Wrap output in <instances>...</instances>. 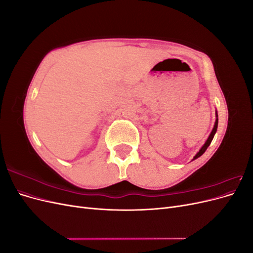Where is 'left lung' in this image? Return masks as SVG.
I'll list each match as a JSON object with an SVG mask.
<instances>
[{
  "label": "left lung",
  "mask_w": 253,
  "mask_h": 253,
  "mask_svg": "<svg viewBox=\"0 0 253 253\" xmlns=\"http://www.w3.org/2000/svg\"><path fill=\"white\" fill-rule=\"evenodd\" d=\"M215 117H216L215 124H214V126H213L212 131H211V133H210V135H209V137H208V139L206 140V142L204 143V145L201 148V150L196 153V155L193 157L192 160H194V159H196V158H198V157H201V156L204 154V153L206 152L207 148H208L209 145H210V143H211V141H212V139H213L214 135H215V133H216V131H217V125H218V115H217V111H215Z\"/></svg>",
  "instance_id": "8db88e82"
}]
</instances>
